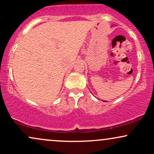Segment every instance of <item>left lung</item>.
I'll list each match as a JSON object with an SVG mask.
<instances>
[{
	"label": "left lung",
	"instance_id": "8db88e82",
	"mask_svg": "<svg viewBox=\"0 0 154 154\" xmlns=\"http://www.w3.org/2000/svg\"><path fill=\"white\" fill-rule=\"evenodd\" d=\"M103 101H104V100H103Z\"/></svg>",
	"mask_w": 154,
	"mask_h": 154
}]
</instances>
